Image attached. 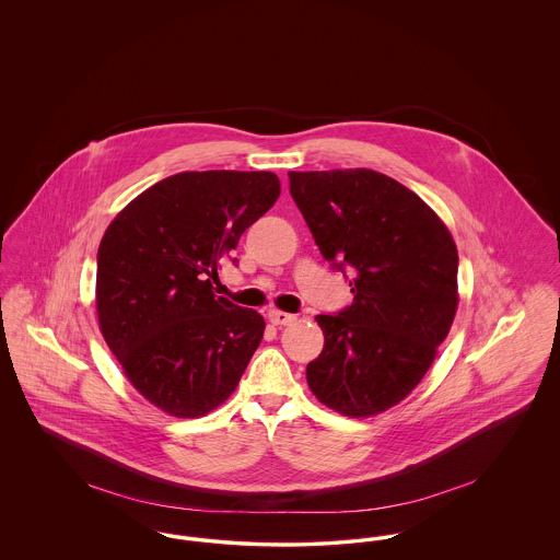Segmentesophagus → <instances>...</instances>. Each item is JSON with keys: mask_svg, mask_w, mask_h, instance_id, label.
<instances>
[{"mask_svg": "<svg viewBox=\"0 0 560 560\" xmlns=\"http://www.w3.org/2000/svg\"><path fill=\"white\" fill-rule=\"evenodd\" d=\"M268 319H270V323L272 325H290V323H293L295 320V315H290V313H283V311H270L268 313Z\"/></svg>", "mask_w": 560, "mask_h": 560, "instance_id": "34e87169", "label": "esophagus"}]
</instances>
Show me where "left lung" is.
Instances as JSON below:
<instances>
[{"mask_svg": "<svg viewBox=\"0 0 560 560\" xmlns=\"http://www.w3.org/2000/svg\"><path fill=\"white\" fill-rule=\"evenodd\" d=\"M290 192L331 267L350 270L352 304L319 315L325 336L308 363L313 395L370 418L424 377L457 311V247L427 203L365 170L290 172Z\"/></svg>", "mask_w": 560, "mask_h": 560, "instance_id": "8db88e82", "label": "left lung"}]
</instances>
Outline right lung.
<instances>
[{
    "label": "right lung",
    "mask_w": 560,
    "mask_h": 560,
    "mask_svg": "<svg viewBox=\"0 0 560 560\" xmlns=\"http://www.w3.org/2000/svg\"><path fill=\"white\" fill-rule=\"evenodd\" d=\"M279 192L272 172H183L108 224L96 268L101 331L133 388L161 411L199 418L237 388L265 319L215 295L212 281Z\"/></svg>",
    "instance_id": "obj_1"
}]
</instances>
